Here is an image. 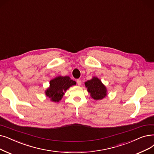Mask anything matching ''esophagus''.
Instances as JSON below:
<instances>
[{
	"instance_id": "1",
	"label": "esophagus",
	"mask_w": 154,
	"mask_h": 154,
	"mask_svg": "<svg viewBox=\"0 0 154 154\" xmlns=\"http://www.w3.org/2000/svg\"><path fill=\"white\" fill-rule=\"evenodd\" d=\"M77 84L79 85H81V84H82V81H81V80H80V79H77Z\"/></svg>"
}]
</instances>
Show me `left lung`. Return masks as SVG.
Returning <instances> with one entry per match:
<instances>
[{
    "label": "left lung",
    "mask_w": 154,
    "mask_h": 154,
    "mask_svg": "<svg viewBox=\"0 0 154 154\" xmlns=\"http://www.w3.org/2000/svg\"><path fill=\"white\" fill-rule=\"evenodd\" d=\"M85 85L94 99L101 100L107 96L106 88L97 77H92L85 82Z\"/></svg>",
    "instance_id": "1"
}]
</instances>
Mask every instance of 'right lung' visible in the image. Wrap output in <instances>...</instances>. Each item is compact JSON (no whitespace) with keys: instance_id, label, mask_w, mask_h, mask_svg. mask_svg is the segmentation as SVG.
Masks as SVG:
<instances>
[{"instance_id":"obj_1","label":"right lung","mask_w":154,"mask_h":154,"mask_svg":"<svg viewBox=\"0 0 154 154\" xmlns=\"http://www.w3.org/2000/svg\"><path fill=\"white\" fill-rule=\"evenodd\" d=\"M76 82L72 81L69 76H58L51 80L50 87L46 90V96L53 102H59L62 99L64 92L70 87L75 85Z\"/></svg>"}]
</instances>
